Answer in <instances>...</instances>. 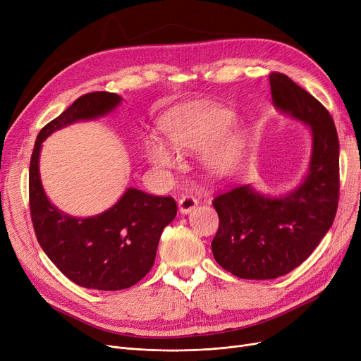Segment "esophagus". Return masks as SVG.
<instances>
[{"label": "esophagus", "mask_w": 361, "mask_h": 361, "mask_svg": "<svg viewBox=\"0 0 361 361\" xmlns=\"http://www.w3.org/2000/svg\"><path fill=\"white\" fill-rule=\"evenodd\" d=\"M196 206H197V200H196L193 196H190V195L181 196V197L178 199V209H180V212H181L183 215L190 214Z\"/></svg>", "instance_id": "1"}]
</instances>
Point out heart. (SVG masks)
Masks as SVG:
<instances>
[{"label": "heart", "mask_w": 361, "mask_h": 361, "mask_svg": "<svg viewBox=\"0 0 361 361\" xmlns=\"http://www.w3.org/2000/svg\"><path fill=\"white\" fill-rule=\"evenodd\" d=\"M234 112L214 104H196L171 112L162 121L167 145L157 136L143 143L146 159L161 168H174L178 164L175 152L202 150V162L214 176H228L237 168L245 137L243 130L233 124Z\"/></svg>", "instance_id": "obj_1"}]
</instances>
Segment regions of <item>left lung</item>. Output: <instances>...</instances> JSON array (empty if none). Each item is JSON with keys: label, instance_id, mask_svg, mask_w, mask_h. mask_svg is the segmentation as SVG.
<instances>
[{"label": "left lung", "instance_id": "left-lung-1", "mask_svg": "<svg viewBox=\"0 0 361 361\" xmlns=\"http://www.w3.org/2000/svg\"><path fill=\"white\" fill-rule=\"evenodd\" d=\"M274 106L306 124L312 150L307 173L288 193H262L245 184L219 195V228L212 253L243 279H274L305 262L332 226L339 197V142L328 109L288 75H269Z\"/></svg>", "mask_w": 361, "mask_h": 361}]
</instances>
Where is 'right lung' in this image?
<instances>
[{
    "label": "right lung",
    "mask_w": 361,
    "mask_h": 361,
    "mask_svg": "<svg viewBox=\"0 0 361 361\" xmlns=\"http://www.w3.org/2000/svg\"><path fill=\"white\" fill-rule=\"evenodd\" d=\"M117 93L92 92L75 99L36 137L29 169L33 228L42 250L70 281L80 287L117 291L137 283L154 267L165 226L177 215L173 197L152 196L128 187L102 214L82 218L60 211L47 196L39 157L54 131L108 116L121 104Z\"/></svg>",
    "instance_id": "right-lung-1"
}]
</instances>
